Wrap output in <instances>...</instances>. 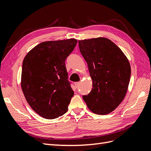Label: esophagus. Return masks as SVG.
<instances>
[{
	"instance_id": "34e87169",
	"label": "esophagus",
	"mask_w": 151,
	"mask_h": 151,
	"mask_svg": "<svg viewBox=\"0 0 151 151\" xmlns=\"http://www.w3.org/2000/svg\"><path fill=\"white\" fill-rule=\"evenodd\" d=\"M75 87L76 88H78L79 86H80V82H75Z\"/></svg>"
}]
</instances>
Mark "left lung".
I'll use <instances>...</instances> for the list:
<instances>
[{"label":"left lung","mask_w":151,"mask_h":151,"mask_svg":"<svg viewBox=\"0 0 151 151\" xmlns=\"http://www.w3.org/2000/svg\"><path fill=\"white\" fill-rule=\"evenodd\" d=\"M78 46L92 80V90L83 99L93 113L109 114L126 96L131 77L129 61L122 50L105 37L78 41Z\"/></svg>","instance_id":"obj_1"}]
</instances>
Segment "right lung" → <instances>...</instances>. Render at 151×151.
<instances>
[{
	"label": "right lung",
	"instance_id": "add662e5",
	"mask_svg": "<svg viewBox=\"0 0 151 151\" xmlns=\"http://www.w3.org/2000/svg\"><path fill=\"white\" fill-rule=\"evenodd\" d=\"M77 44L75 39L41 42L27 54L21 86L34 111L47 119L64 115L74 95L65 60Z\"/></svg>",
	"mask_w": 151,
	"mask_h": 151
}]
</instances>
